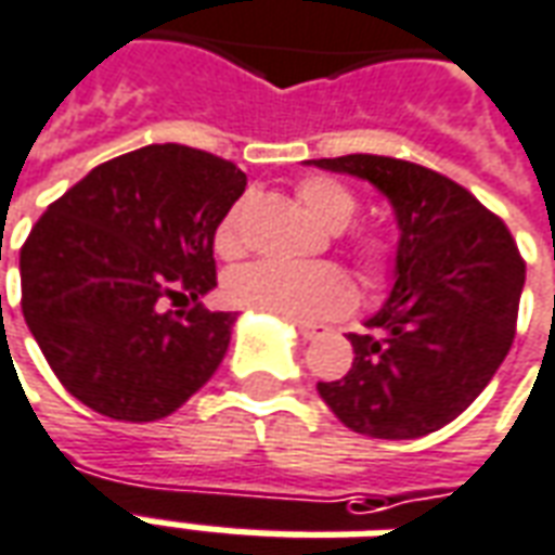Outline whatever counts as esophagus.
<instances>
[{"label": "esophagus", "instance_id": "obj_1", "mask_svg": "<svg viewBox=\"0 0 555 555\" xmlns=\"http://www.w3.org/2000/svg\"><path fill=\"white\" fill-rule=\"evenodd\" d=\"M294 327H297V333H300L304 339H318V336L324 333L318 324H306V321H294Z\"/></svg>", "mask_w": 555, "mask_h": 555}]
</instances>
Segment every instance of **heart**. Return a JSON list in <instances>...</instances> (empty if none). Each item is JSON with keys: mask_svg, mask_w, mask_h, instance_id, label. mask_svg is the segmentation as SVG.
I'll return each instance as SVG.
<instances>
[{"mask_svg": "<svg viewBox=\"0 0 555 555\" xmlns=\"http://www.w3.org/2000/svg\"><path fill=\"white\" fill-rule=\"evenodd\" d=\"M297 197L304 210L327 231H343L351 224L358 212V197L351 195L343 183L331 177H306L297 185ZM243 210L240 201L216 231V251L224 258H234L243 249ZM354 261L366 282H382L393 264V246L378 234H360L351 243ZM224 297L228 304L251 312L288 318V321H318L348 312L354 306V285L339 267L333 264H273L258 261L228 273L224 279Z\"/></svg>", "mask_w": 555, "mask_h": 555, "instance_id": "b5f03b06", "label": "heart"}]
</instances>
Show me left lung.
Segmentation results:
<instances>
[{"mask_svg":"<svg viewBox=\"0 0 555 555\" xmlns=\"http://www.w3.org/2000/svg\"><path fill=\"white\" fill-rule=\"evenodd\" d=\"M372 183L397 212L393 288L348 333L354 363L318 393L348 429L421 439L466 412L490 385L517 331L526 261L505 222L436 170L390 156L312 158Z\"/></svg>","mask_w":555,"mask_h":555,"instance_id":"left-lung-1","label":"left lung"}]
</instances>
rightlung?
Here are the masks:
<instances>
[{"mask_svg": "<svg viewBox=\"0 0 555 555\" xmlns=\"http://www.w3.org/2000/svg\"><path fill=\"white\" fill-rule=\"evenodd\" d=\"M243 189L234 162L153 143L89 170L35 222L23 318L72 397L146 424L210 382L237 315L197 297L216 288L212 237Z\"/></svg>", "mask_w": 555, "mask_h": 555, "instance_id": "1", "label": "right lung"}]
</instances>
